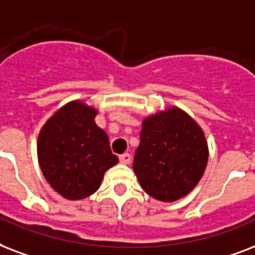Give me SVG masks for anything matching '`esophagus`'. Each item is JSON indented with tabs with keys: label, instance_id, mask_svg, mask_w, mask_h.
I'll return each mask as SVG.
<instances>
[{
	"label": "esophagus",
	"instance_id": "1",
	"mask_svg": "<svg viewBox=\"0 0 255 255\" xmlns=\"http://www.w3.org/2000/svg\"><path fill=\"white\" fill-rule=\"evenodd\" d=\"M120 162L125 163V165L130 163L131 162V154H129V153H125V154L120 155Z\"/></svg>",
	"mask_w": 255,
	"mask_h": 255
}]
</instances>
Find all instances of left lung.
<instances>
[{"mask_svg": "<svg viewBox=\"0 0 255 255\" xmlns=\"http://www.w3.org/2000/svg\"><path fill=\"white\" fill-rule=\"evenodd\" d=\"M209 159L201 126L183 110L171 106L142 121L133 170L153 198L174 202L202 178Z\"/></svg>", "mask_w": 255, "mask_h": 255, "instance_id": "8db88e82", "label": "left lung"}]
</instances>
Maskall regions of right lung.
I'll use <instances>...</instances> for the list:
<instances>
[{"label":"right lung","instance_id":"obj_1","mask_svg":"<svg viewBox=\"0 0 255 255\" xmlns=\"http://www.w3.org/2000/svg\"><path fill=\"white\" fill-rule=\"evenodd\" d=\"M94 108L72 101L39 131L38 163L49 185L64 198L84 199L98 190L108 169L118 162L109 137L96 125Z\"/></svg>","mask_w":255,"mask_h":255}]
</instances>
